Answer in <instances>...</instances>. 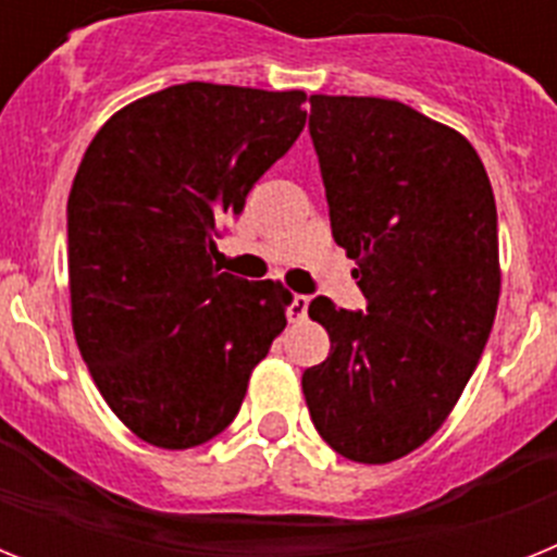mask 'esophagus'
Returning a JSON list of instances; mask_svg holds the SVG:
<instances>
[{"instance_id":"1","label":"esophagus","mask_w":557,"mask_h":557,"mask_svg":"<svg viewBox=\"0 0 557 557\" xmlns=\"http://www.w3.org/2000/svg\"><path fill=\"white\" fill-rule=\"evenodd\" d=\"M307 314H309V298L307 295H295L293 304H289L287 309L289 323H304L307 321Z\"/></svg>"}]
</instances>
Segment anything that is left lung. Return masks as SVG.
<instances>
[{
  "label": "left lung",
  "instance_id": "1",
  "mask_svg": "<svg viewBox=\"0 0 557 557\" xmlns=\"http://www.w3.org/2000/svg\"><path fill=\"white\" fill-rule=\"evenodd\" d=\"M334 243L368 312L309 304L332 351L304 371L314 430L337 455L382 466L426 444L469 385L499 304L488 172L469 139L382 97L312 95Z\"/></svg>",
  "mask_w": 557,
  "mask_h": 557
}]
</instances>
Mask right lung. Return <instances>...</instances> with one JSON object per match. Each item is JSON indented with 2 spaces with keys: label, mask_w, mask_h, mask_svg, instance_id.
Here are the masks:
<instances>
[{
  "label": "right lung",
  "mask_w": 557,
  "mask_h": 557,
  "mask_svg": "<svg viewBox=\"0 0 557 557\" xmlns=\"http://www.w3.org/2000/svg\"><path fill=\"white\" fill-rule=\"evenodd\" d=\"M304 91L181 83L116 111L69 191L72 329L113 416L159 449L225 430L287 326L282 282L220 273L214 234L307 125Z\"/></svg>",
  "instance_id": "add662e5"
}]
</instances>
